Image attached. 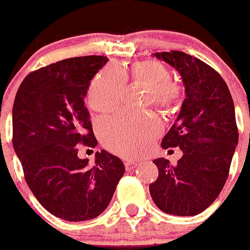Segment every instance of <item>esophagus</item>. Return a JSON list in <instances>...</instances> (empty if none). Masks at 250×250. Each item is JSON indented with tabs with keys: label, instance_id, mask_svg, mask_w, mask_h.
Segmentation results:
<instances>
[{
	"label": "esophagus",
	"instance_id": "34e87169",
	"mask_svg": "<svg viewBox=\"0 0 250 250\" xmlns=\"http://www.w3.org/2000/svg\"><path fill=\"white\" fill-rule=\"evenodd\" d=\"M136 167H137V163L131 162V160H127V162H125V169L127 170V171H131V170L135 169Z\"/></svg>",
	"mask_w": 250,
	"mask_h": 250
}]
</instances>
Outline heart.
I'll list each match as a JSON object with an SVG mask.
<instances>
[{
    "instance_id": "1",
    "label": "heart",
    "mask_w": 250,
    "mask_h": 250,
    "mask_svg": "<svg viewBox=\"0 0 250 250\" xmlns=\"http://www.w3.org/2000/svg\"><path fill=\"white\" fill-rule=\"evenodd\" d=\"M169 69L157 61L137 62L126 70L108 65L93 78L87 91V104L93 112L107 113L122 102L128 81L147 87L146 103L171 109L180 101V88L171 83ZM162 132V124L152 115L120 114L103 119L98 125L102 143L122 157H135Z\"/></svg>"
}]
</instances>
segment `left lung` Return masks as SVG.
Segmentation results:
<instances>
[{
  "label": "left lung",
  "mask_w": 250,
  "mask_h": 250,
  "mask_svg": "<svg viewBox=\"0 0 250 250\" xmlns=\"http://www.w3.org/2000/svg\"><path fill=\"white\" fill-rule=\"evenodd\" d=\"M176 69L186 98L176 122L164 138V149L179 147L181 159L153 160L159 170L149 185L153 202L162 211L194 216L204 211L221 192L238 143L234 104L224 79L211 66L185 52L153 53Z\"/></svg>",
  "instance_id": "obj_1"
}]
</instances>
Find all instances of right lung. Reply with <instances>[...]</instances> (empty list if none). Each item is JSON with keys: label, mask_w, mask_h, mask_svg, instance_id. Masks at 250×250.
I'll list each match as a JSON object with an SVG mask.
<instances>
[{"label": "right lung", "mask_w": 250, "mask_h": 250, "mask_svg": "<svg viewBox=\"0 0 250 250\" xmlns=\"http://www.w3.org/2000/svg\"><path fill=\"white\" fill-rule=\"evenodd\" d=\"M107 62L85 56L49 64L24 79L14 100L13 147L26 184L47 211L66 221L104 211L125 172L122 160L104 149L92 167L78 157L80 145L98 143L83 100Z\"/></svg>", "instance_id": "right-lung-1"}]
</instances>
